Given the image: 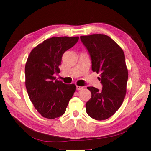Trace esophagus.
<instances>
[{
    "label": "esophagus",
    "instance_id": "34e87169",
    "mask_svg": "<svg viewBox=\"0 0 151 151\" xmlns=\"http://www.w3.org/2000/svg\"><path fill=\"white\" fill-rule=\"evenodd\" d=\"M76 89H77L78 90H81V89H83V87L77 86H76Z\"/></svg>",
    "mask_w": 151,
    "mask_h": 151
}]
</instances>
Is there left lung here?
I'll use <instances>...</instances> for the list:
<instances>
[{
  "instance_id": "1",
  "label": "left lung",
  "mask_w": 151,
  "mask_h": 151,
  "mask_svg": "<svg viewBox=\"0 0 151 151\" xmlns=\"http://www.w3.org/2000/svg\"><path fill=\"white\" fill-rule=\"evenodd\" d=\"M90 55L91 69L101 73L102 89L88 87L91 99L86 112L96 120H105L119 109L125 99L128 80L125 54L121 47L107 35L101 34L80 36Z\"/></svg>"
}]
</instances>
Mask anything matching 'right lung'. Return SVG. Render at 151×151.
Instances as JSON below:
<instances>
[{
  "instance_id": "right-lung-1",
  "label": "right lung",
  "mask_w": 151,
  "mask_h": 151,
  "mask_svg": "<svg viewBox=\"0 0 151 151\" xmlns=\"http://www.w3.org/2000/svg\"><path fill=\"white\" fill-rule=\"evenodd\" d=\"M79 37H52L32 50L25 65V84L30 101L42 117L54 119L63 115L76 86L55 80L62 58Z\"/></svg>"
}]
</instances>
